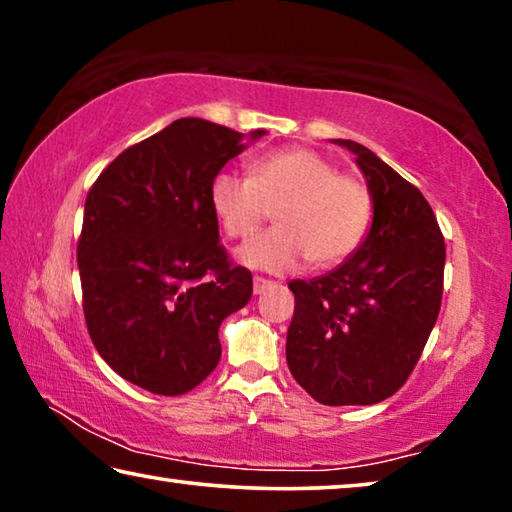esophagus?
<instances>
[{
	"instance_id": "1",
	"label": "esophagus",
	"mask_w": 512,
	"mask_h": 512,
	"mask_svg": "<svg viewBox=\"0 0 512 512\" xmlns=\"http://www.w3.org/2000/svg\"><path fill=\"white\" fill-rule=\"evenodd\" d=\"M273 287H277V284H275L273 280H266V277H259V275L253 277V291H255V293H264V291L273 289Z\"/></svg>"
}]
</instances>
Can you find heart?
<instances>
[{
    "label": "heart",
    "instance_id": "heart-1",
    "mask_svg": "<svg viewBox=\"0 0 512 512\" xmlns=\"http://www.w3.org/2000/svg\"><path fill=\"white\" fill-rule=\"evenodd\" d=\"M212 212L230 239H244L275 212L277 228L237 250L255 271L289 273L309 262L329 268L357 253L372 221L368 185L336 173L323 155L293 146L250 164V178L221 171L210 185Z\"/></svg>",
    "mask_w": 512,
    "mask_h": 512
}]
</instances>
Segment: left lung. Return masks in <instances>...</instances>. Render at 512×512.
Wrapping results in <instances>:
<instances>
[{"label": "left lung", "mask_w": 512, "mask_h": 512, "mask_svg": "<svg viewBox=\"0 0 512 512\" xmlns=\"http://www.w3.org/2000/svg\"><path fill=\"white\" fill-rule=\"evenodd\" d=\"M372 196V223L357 253L334 271L293 280L296 311L287 363L327 406L377 404L418 363L443 300L445 239L418 187L352 140Z\"/></svg>", "instance_id": "1"}]
</instances>
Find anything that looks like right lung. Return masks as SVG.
<instances>
[{
  "label": "right lung",
  "instance_id": "1",
  "mask_svg": "<svg viewBox=\"0 0 512 512\" xmlns=\"http://www.w3.org/2000/svg\"><path fill=\"white\" fill-rule=\"evenodd\" d=\"M266 131L248 133L257 142ZM244 133L183 117L119 153L85 201L83 311L103 361L155 395H183L221 359L219 327L248 305L253 275L219 244L210 185Z\"/></svg>",
  "mask_w": 512,
  "mask_h": 512
}]
</instances>
